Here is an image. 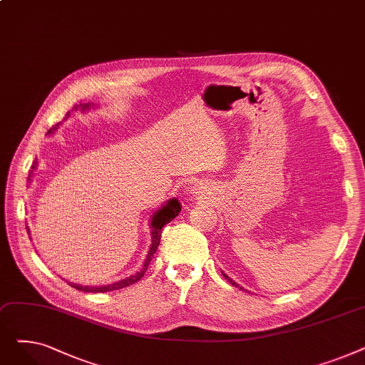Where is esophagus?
<instances>
[{
    "label": "esophagus",
    "instance_id": "obj_1",
    "mask_svg": "<svg viewBox=\"0 0 365 365\" xmlns=\"http://www.w3.org/2000/svg\"><path fill=\"white\" fill-rule=\"evenodd\" d=\"M192 192H194V194H197V195H198V194H201V186H200V185H195V186H194V189H192Z\"/></svg>",
    "mask_w": 365,
    "mask_h": 365
}]
</instances>
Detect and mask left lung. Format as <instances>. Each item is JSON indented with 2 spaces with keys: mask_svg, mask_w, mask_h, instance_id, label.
<instances>
[{
  "mask_svg": "<svg viewBox=\"0 0 365 365\" xmlns=\"http://www.w3.org/2000/svg\"><path fill=\"white\" fill-rule=\"evenodd\" d=\"M222 274H223V271H222ZM223 277H225V278H226V279H227V281H229V282H231V284H232V285H234V287H238V289H240V290H244V287H241V285H240V284H237V282H235V281H234V279H232V278H229V277H227V275H226V274H223Z\"/></svg>",
  "mask_w": 365,
  "mask_h": 365,
  "instance_id": "obj_1",
  "label": "left lung"
}]
</instances>
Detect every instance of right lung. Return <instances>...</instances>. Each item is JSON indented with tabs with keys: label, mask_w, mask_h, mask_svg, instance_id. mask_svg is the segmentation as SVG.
Listing matches in <instances>:
<instances>
[{
	"label": "right lung",
	"mask_w": 365,
	"mask_h": 365,
	"mask_svg": "<svg viewBox=\"0 0 365 365\" xmlns=\"http://www.w3.org/2000/svg\"><path fill=\"white\" fill-rule=\"evenodd\" d=\"M94 106H96L94 103H80V106H75L72 110L80 109L81 112H87V110L93 109ZM69 117H71V112L66 113L65 120L69 118ZM61 124H62V123L53 125V127L48 130L47 134H53L57 128H59ZM36 163H38V161L35 160L34 164H32V170L29 171V178H28V182H29V183L32 182L34 170L38 167ZM180 210H182V204L179 202V200H178V198H170V200H167L160 208H157L155 212H153V215H152L150 219H149V220H150L149 227H150V235H152V240H150V241H152V242H150V245H149V252H148V255H146V259H145V262H143V264H142V267H140V271H138L136 274H133V275H130V277H127V278H124V279H121V281H117V282H113V284H108V285H94V287H93V285H81V284H73V282H68V284H69L71 287H73V289L80 290V292H87V293H106V292H113V290L124 289V287H128V285H131V284H134V282H138V281L145 275V272H146V269H148V264L150 263L152 256L155 255L157 248H158V245H160L161 229L164 227V225L170 223L176 216H179ZM26 229H28V234L31 235L29 226H26Z\"/></svg>",
	"instance_id": "right-lung-1"
}]
</instances>
